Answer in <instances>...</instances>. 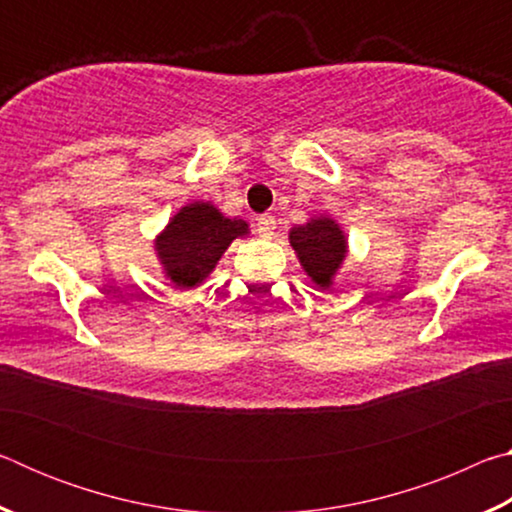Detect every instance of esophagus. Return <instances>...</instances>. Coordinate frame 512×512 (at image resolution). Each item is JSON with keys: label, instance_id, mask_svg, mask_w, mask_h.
Wrapping results in <instances>:
<instances>
[{"label": "esophagus", "instance_id": "1", "mask_svg": "<svg viewBox=\"0 0 512 512\" xmlns=\"http://www.w3.org/2000/svg\"><path fill=\"white\" fill-rule=\"evenodd\" d=\"M257 232H259V237H273L275 219H273L271 214L259 216V219H257Z\"/></svg>", "mask_w": 512, "mask_h": 512}]
</instances>
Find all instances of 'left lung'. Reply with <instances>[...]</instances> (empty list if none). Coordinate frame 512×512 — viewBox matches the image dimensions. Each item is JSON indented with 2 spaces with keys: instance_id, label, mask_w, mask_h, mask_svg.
Wrapping results in <instances>:
<instances>
[{
  "instance_id": "1",
  "label": "left lung",
  "mask_w": 512,
  "mask_h": 512,
  "mask_svg": "<svg viewBox=\"0 0 512 512\" xmlns=\"http://www.w3.org/2000/svg\"><path fill=\"white\" fill-rule=\"evenodd\" d=\"M289 239L311 280L323 289L329 287L332 275L345 257V237L339 225L320 216L293 228Z\"/></svg>"
}]
</instances>
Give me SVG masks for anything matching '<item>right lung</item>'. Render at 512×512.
Returning <instances> with one entry per match:
<instances>
[{
  "label": "right lung",
  "instance_id": "obj_1",
  "mask_svg": "<svg viewBox=\"0 0 512 512\" xmlns=\"http://www.w3.org/2000/svg\"><path fill=\"white\" fill-rule=\"evenodd\" d=\"M246 232V221L225 219L210 203H192L173 216L155 246L171 280L178 287H196L230 241Z\"/></svg>",
  "mask_w": 512,
  "mask_h": 512
}]
</instances>
